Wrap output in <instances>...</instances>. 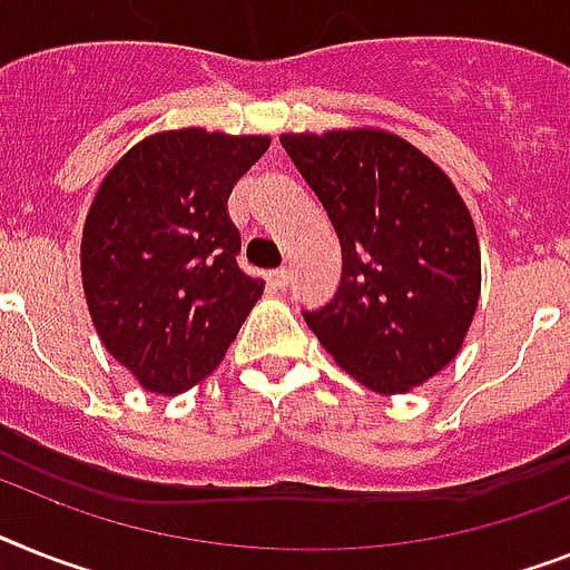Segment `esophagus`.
Returning a JSON list of instances; mask_svg holds the SVG:
<instances>
[{
	"label": "esophagus",
	"instance_id": "obj_1",
	"mask_svg": "<svg viewBox=\"0 0 570 570\" xmlns=\"http://www.w3.org/2000/svg\"><path fill=\"white\" fill-rule=\"evenodd\" d=\"M267 279H271V285H274V288H288L291 271H288V267H279V271H271V274H267Z\"/></svg>",
	"mask_w": 570,
	"mask_h": 570
}]
</instances>
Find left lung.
<instances>
[{"label": "left lung", "mask_w": 570, "mask_h": 570, "mask_svg": "<svg viewBox=\"0 0 570 570\" xmlns=\"http://www.w3.org/2000/svg\"><path fill=\"white\" fill-rule=\"evenodd\" d=\"M343 253L341 288L305 312L352 379L396 396L458 358L481 299V244L449 174L381 127L282 134Z\"/></svg>", "instance_id": "left-lung-1"}]
</instances>
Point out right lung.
Listing matches in <instances>:
<instances>
[{
  "label": "right lung",
  "mask_w": 570,
  "mask_h": 570,
  "mask_svg": "<svg viewBox=\"0 0 570 570\" xmlns=\"http://www.w3.org/2000/svg\"><path fill=\"white\" fill-rule=\"evenodd\" d=\"M271 136L159 130L105 174L81 235L89 317L112 358L159 396L212 375L265 291L235 262L227 197Z\"/></svg>",
  "instance_id": "obj_1"
}]
</instances>
